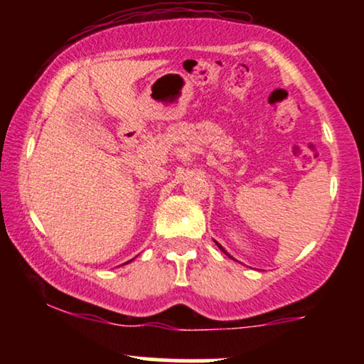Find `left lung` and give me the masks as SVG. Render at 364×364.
<instances>
[{"label":"left lung","instance_id":"1","mask_svg":"<svg viewBox=\"0 0 364 364\" xmlns=\"http://www.w3.org/2000/svg\"><path fill=\"white\" fill-rule=\"evenodd\" d=\"M215 243H217V241H215ZM217 246H219V248H220V250H223V252H224L225 255H229V253H228V252H225V250H224V248H223V246H220L219 243H217ZM229 257H231V255H229Z\"/></svg>","mask_w":364,"mask_h":364}]
</instances>
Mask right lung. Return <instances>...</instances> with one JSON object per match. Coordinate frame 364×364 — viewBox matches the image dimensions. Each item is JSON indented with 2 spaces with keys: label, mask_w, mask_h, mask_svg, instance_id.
Listing matches in <instances>:
<instances>
[{
  "label": "right lung",
  "mask_w": 364,
  "mask_h": 364,
  "mask_svg": "<svg viewBox=\"0 0 364 364\" xmlns=\"http://www.w3.org/2000/svg\"><path fill=\"white\" fill-rule=\"evenodd\" d=\"M127 263H128V262H127Z\"/></svg>",
  "instance_id": "add662e5"
}]
</instances>
